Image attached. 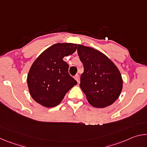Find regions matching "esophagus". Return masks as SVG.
<instances>
[{"label":"esophagus","mask_w":147,"mask_h":147,"mask_svg":"<svg viewBox=\"0 0 147 147\" xmlns=\"http://www.w3.org/2000/svg\"><path fill=\"white\" fill-rule=\"evenodd\" d=\"M74 79L76 80L77 81V82H78L79 84V82H80V76L78 74H76V75L74 76Z\"/></svg>","instance_id":"1"}]
</instances>
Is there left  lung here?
I'll return each instance as SVG.
<instances>
[{
	"instance_id": "obj_1",
	"label": "left lung",
	"mask_w": 147,
	"mask_h": 147,
	"mask_svg": "<svg viewBox=\"0 0 147 147\" xmlns=\"http://www.w3.org/2000/svg\"><path fill=\"white\" fill-rule=\"evenodd\" d=\"M77 51L84 69L80 86L88 102L98 108L111 105L123 89V78L118 68L98 50L78 45Z\"/></svg>"
}]
</instances>
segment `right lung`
Listing matches in <instances>:
<instances>
[{
    "mask_svg": "<svg viewBox=\"0 0 147 147\" xmlns=\"http://www.w3.org/2000/svg\"><path fill=\"white\" fill-rule=\"evenodd\" d=\"M77 45L56 43L39 55L30 69L27 84L34 100L47 108L58 106L65 94L77 84L68 73L69 65L63 60L73 54Z\"/></svg>",
    "mask_w": 147,
    "mask_h": 147,
    "instance_id": "obj_1",
    "label": "right lung"
}]
</instances>
